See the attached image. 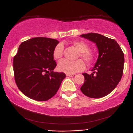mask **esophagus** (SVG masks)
<instances>
[{"label": "esophagus", "instance_id": "34e87169", "mask_svg": "<svg viewBox=\"0 0 133 133\" xmlns=\"http://www.w3.org/2000/svg\"><path fill=\"white\" fill-rule=\"evenodd\" d=\"M76 76V74H67L66 76H70V77H73Z\"/></svg>", "mask_w": 133, "mask_h": 133}]
</instances>
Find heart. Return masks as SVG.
Masks as SVG:
<instances>
[{
	"mask_svg": "<svg viewBox=\"0 0 133 133\" xmlns=\"http://www.w3.org/2000/svg\"><path fill=\"white\" fill-rule=\"evenodd\" d=\"M73 45L79 52V56L86 63H89L92 61L93 55L88 49V45L83 41H75ZM64 45L62 43H59L54 47L53 50V56L56 60L60 59L63 56ZM84 68V63L81 60H77L76 61L63 59L58 63V69L59 71L63 72L66 74H73L76 72L80 71Z\"/></svg>",
	"mask_w": 133,
	"mask_h": 133,
	"instance_id": "b5f03b06",
	"label": "heart"
}]
</instances>
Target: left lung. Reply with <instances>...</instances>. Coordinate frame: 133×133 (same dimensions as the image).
<instances>
[{"label":"left lung","mask_w":133,"mask_h":133,"mask_svg":"<svg viewBox=\"0 0 133 133\" xmlns=\"http://www.w3.org/2000/svg\"><path fill=\"white\" fill-rule=\"evenodd\" d=\"M80 36L92 41L99 50V57L91 75L83 73L85 80L81 91L91 98H101L110 93L122 77L124 54L114 39L98 33L81 34Z\"/></svg>","instance_id":"obj_1"}]
</instances>
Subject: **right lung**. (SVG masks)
Instances as JSON below:
<instances>
[{"label": "right lung", "instance_id": "add662e5", "mask_svg": "<svg viewBox=\"0 0 133 133\" xmlns=\"http://www.w3.org/2000/svg\"><path fill=\"white\" fill-rule=\"evenodd\" d=\"M59 41L47 37H34L21 42L14 57L15 80L21 92L30 99L45 101L57 93L66 77L54 72L57 63L53 50Z\"/></svg>", "mask_w": 133, "mask_h": 133}]
</instances>
